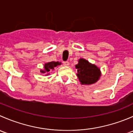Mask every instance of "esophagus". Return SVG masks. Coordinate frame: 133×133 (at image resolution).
<instances>
[{"label": "esophagus", "instance_id": "34e87169", "mask_svg": "<svg viewBox=\"0 0 133 133\" xmlns=\"http://www.w3.org/2000/svg\"><path fill=\"white\" fill-rule=\"evenodd\" d=\"M64 65H65V66H68V65H69V62L68 61H65V62H64Z\"/></svg>", "mask_w": 133, "mask_h": 133}]
</instances>
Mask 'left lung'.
Masks as SVG:
<instances>
[{"label":"left lung","instance_id":"1","mask_svg":"<svg viewBox=\"0 0 133 133\" xmlns=\"http://www.w3.org/2000/svg\"><path fill=\"white\" fill-rule=\"evenodd\" d=\"M75 68L77 69L76 76L80 84L82 85L95 84L101 76L100 68L84 58H80Z\"/></svg>","mask_w":133,"mask_h":133}]
</instances>
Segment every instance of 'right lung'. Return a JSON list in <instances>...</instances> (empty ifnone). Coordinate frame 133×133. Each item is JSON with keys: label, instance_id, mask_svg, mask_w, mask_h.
Returning a JSON list of instances; mask_svg holds the SVG:
<instances>
[{"label": "right lung", "instance_id": "obj_1", "mask_svg": "<svg viewBox=\"0 0 133 133\" xmlns=\"http://www.w3.org/2000/svg\"><path fill=\"white\" fill-rule=\"evenodd\" d=\"M61 64L62 62L54 61L45 63V64H44V69H41V73H43V74H45V76H48L49 75L51 71L54 70L56 67H58V65H61Z\"/></svg>", "mask_w": 133, "mask_h": 133}]
</instances>
